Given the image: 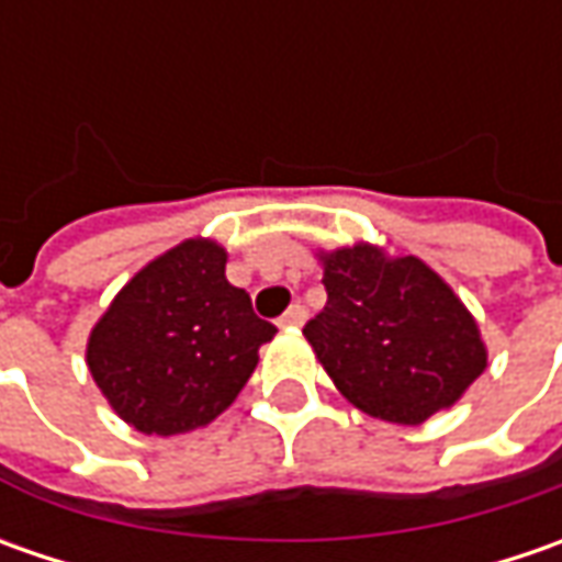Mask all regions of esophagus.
I'll use <instances>...</instances> for the list:
<instances>
[{"instance_id":"34e87169","label":"esophagus","mask_w":562,"mask_h":562,"mask_svg":"<svg viewBox=\"0 0 562 562\" xmlns=\"http://www.w3.org/2000/svg\"><path fill=\"white\" fill-rule=\"evenodd\" d=\"M303 322H306V310H303L300 303H293L291 310L281 315V322H278V325H281V328H300Z\"/></svg>"}]
</instances>
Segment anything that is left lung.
<instances>
[{
	"label": "left lung",
	"mask_w": 562,
	"mask_h": 562,
	"mask_svg": "<svg viewBox=\"0 0 562 562\" xmlns=\"http://www.w3.org/2000/svg\"><path fill=\"white\" fill-rule=\"evenodd\" d=\"M318 259L328 303L303 335L357 409L419 425L453 406L485 372L475 318L422 259L387 256L372 244Z\"/></svg>",
	"instance_id": "obj_1"
}]
</instances>
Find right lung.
<instances>
[{"label":"right lung","instance_id":"right-lung-1","mask_svg":"<svg viewBox=\"0 0 562 562\" xmlns=\"http://www.w3.org/2000/svg\"><path fill=\"white\" fill-rule=\"evenodd\" d=\"M225 262L212 240L178 244L137 271L90 331V375L143 435H184L222 416L278 331L227 281Z\"/></svg>","mask_w":562,"mask_h":562}]
</instances>
